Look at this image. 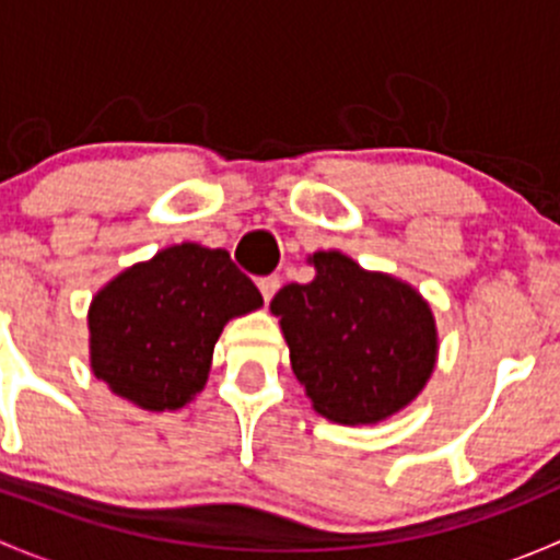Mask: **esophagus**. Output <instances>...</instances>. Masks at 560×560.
Returning a JSON list of instances; mask_svg holds the SVG:
<instances>
[{
	"instance_id": "esophagus-1",
	"label": "esophagus",
	"mask_w": 560,
	"mask_h": 560,
	"mask_svg": "<svg viewBox=\"0 0 560 560\" xmlns=\"http://www.w3.org/2000/svg\"><path fill=\"white\" fill-rule=\"evenodd\" d=\"M257 287H259V292H262L265 303H270V298L276 295V290H279V287H281V281L276 279V276H265V279L257 281Z\"/></svg>"
}]
</instances>
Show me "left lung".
Returning a JSON list of instances; mask_svg holds the SVG:
<instances>
[{"instance_id": "8db88e82", "label": "left lung", "mask_w": 560, "mask_h": 560, "mask_svg": "<svg viewBox=\"0 0 560 560\" xmlns=\"http://www.w3.org/2000/svg\"><path fill=\"white\" fill-rule=\"evenodd\" d=\"M314 279L270 301L290 363L314 411L338 425H376L431 380L439 332L425 298L343 252L308 254Z\"/></svg>"}]
</instances>
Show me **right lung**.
Instances as JSON below:
<instances>
[{
	"instance_id": "right-lung-1",
	"label": "right lung",
	"mask_w": 560,
	"mask_h": 560,
	"mask_svg": "<svg viewBox=\"0 0 560 560\" xmlns=\"http://www.w3.org/2000/svg\"><path fill=\"white\" fill-rule=\"evenodd\" d=\"M259 306V290L224 248H162L92 298V374L145 411L180 409L206 387L224 325Z\"/></svg>"
}]
</instances>
